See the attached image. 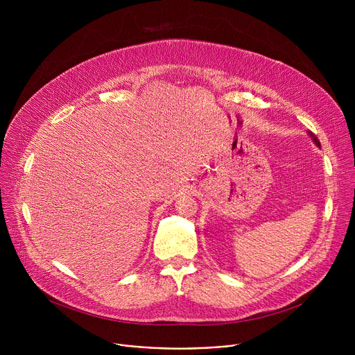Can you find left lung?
Instances as JSON below:
<instances>
[{
	"label": "left lung",
	"mask_w": 355,
	"mask_h": 355,
	"mask_svg": "<svg viewBox=\"0 0 355 355\" xmlns=\"http://www.w3.org/2000/svg\"><path fill=\"white\" fill-rule=\"evenodd\" d=\"M309 135L312 136V139H313V141L318 144V146H320V141H319V139L316 137V135L315 133H312V132H309Z\"/></svg>",
	"instance_id": "8db88e82"
}]
</instances>
